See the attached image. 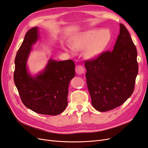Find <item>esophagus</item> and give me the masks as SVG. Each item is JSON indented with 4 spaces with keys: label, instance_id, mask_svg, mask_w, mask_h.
Here are the masks:
<instances>
[{
    "label": "esophagus",
    "instance_id": "esophagus-1",
    "mask_svg": "<svg viewBox=\"0 0 148 148\" xmlns=\"http://www.w3.org/2000/svg\"><path fill=\"white\" fill-rule=\"evenodd\" d=\"M75 70H76V72H77V74H78V75H81V74L83 73L84 71V69L83 68V66H82V65H77V66H76Z\"/></svg>",
    "mask_w": 148,
    "mask_h": 148
}]
</instances>
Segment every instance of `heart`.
Returning <instances> with one entry per match:
<instances>
[{"instance_id":"heart-1","label":"heart","mask_w":148,"mask_h":148,"mask_svg":"<svg viewBox=\"0 0 148 148\" xmlns=\"http://www.w3.org/2000/svg\"><path fill=\"white\" fill-rule=\"evenodd\" d=\"M111 38V33L108 29L96 28L84 31L72 39L69 51L74 54L76 50L85 49V56L88 59H95L109 46Z\"/></svg>"}]
</instances>
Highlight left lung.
Listing matches in <instances>:
<instances>
[{
  "mask_svg": "<svg viewBox=\"0 0 148 148\" xmlns=\"http://www.w3.org/2000/svg\"><path fill=\"white\" fill-rule=\"evenodd\" d=\"M87 86L94 108L106 112L131 96L138 72L137 51L128 29L120 24L114 49L84 62Z\"/></svg>",
  "mask_w": 148,
  "mask_h": 148,
  "instance_id": "8db88e82",
  "label": "left lung"
}]
</instances>
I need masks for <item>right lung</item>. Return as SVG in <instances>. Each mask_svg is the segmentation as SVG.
Masks as SVG:
<instances>
[{
    "instance_id": "1",
    "label": "right lung",
    "mask_w": 148,
    "mask_h": 148,
    "mask_svg": "<svg viewBox=\"0 0 148 148\" xmlns=\"http://www.w3.org/2000/svg\"><path fill=\"white\" fill-rule=\"evenodd\" d=\"M39 38L38 27L29 29L15 59L14 82L23 104L35 112L57 115L68 104L70 80L75 75L72 60L49 59L45 69L35 77L28 71L27 60L33 44Z\"/></svg>"
}]
</instances>
